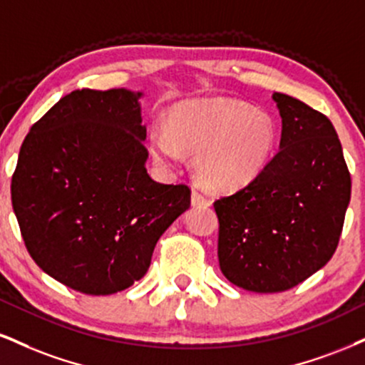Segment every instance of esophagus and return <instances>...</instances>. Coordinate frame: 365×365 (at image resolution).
<instances>
[{
	"label": "esophagus",
	"mask_w": 365,
	"mask_h": 365,
	"mask_svg": "<svg viewBox=\"0 0 365 365\" xmlns=\"http://www.w3.org/2000/svg\"><path fill=\"white\" fill-rule=\"evenodd\" d=\"M210 202L205 195H202L199 190L192 192V205H209Z\"/></svg>",
	"instance_id": "esophagus-1"
}]
</instances>
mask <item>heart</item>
I'll return each mask as SVG.
<instances>
[{
	"label": "heart",
	"instance_id": "obj_1",
	"mask_svg": "<svg viewBox=\"0 0 365 365\" xmlns=\"http://www.w3.org/2000/svg\"><path fill=\"white\" fill-rule=\"evenodd\" d=\"M279 129L269 113L227 98L192 100L173 108L168 130L155 127L149 149L155 160L175 163L194 155V171L205 187L235 192L252 183L275 155Z\"/></svg>",
	"mask_w": 365,
	"mask_h": 365
}]
</instances>
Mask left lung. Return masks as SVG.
Masks as SVG:
<instances>
[{
  "mask_svg": "<svg viewBox=\"0 0 365 365\" xmlns=\"http://www.w3.org/2000/svg\"><path fill=\"white\" fill-rule=\"evenodd\" d=\"M282 118L279 153L236 194L214 202L225 277L252 292H282L330 262L350 202L335 127L301 100L272 95Z\"/></svg>",
  "mask_w": 365,
  "mask_h": 365,
  "instance_id": "left-lung-1",
  "label": "left lung"
}]
</instances>
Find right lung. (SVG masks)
Returning a JSON list of instances; mask_svg holds the SVG:
<instances>
[{
    "instance_id": "right-lung-1",
    "label": "right lung",
    "mask_w": 365,
    "mask_h": 365,
    "mask_svg": "<svg viewBox=\"0 0 365 365\" xmlns=\"http://www.w3.org/2000/svg\"><path fill=\"white\" fill-rule=\"evenodd\" d=\"M140 91L76 90L30 129L11 204L30 257L90 296L143 279L160 236L190 207V188L148 175Z\"/></svg>"
}]
</instances>
